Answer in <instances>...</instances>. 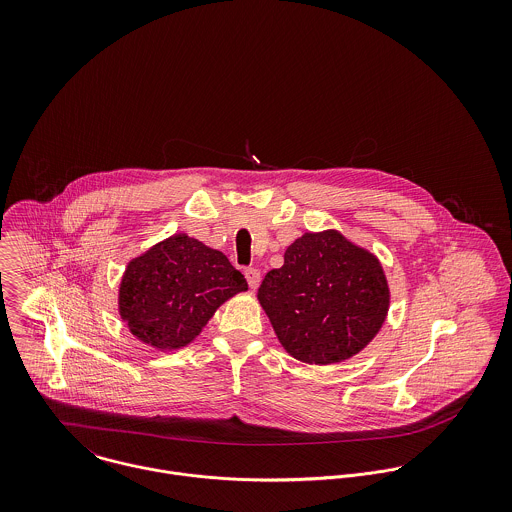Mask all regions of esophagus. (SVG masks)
Instances as JSON below:
<instances>
[{"instance_id": "34e87169", "label": "esophagus", "mask_w": 512, "mask_h": 512, "mask_svg": "<svg viewBox=\"0 0 512 512\" xmlns=\"http://www.w3.org/2000/svg\"><path fill=\"white\" fill-rule=\"evenodd\" d=\"M244 276H246V280H248V286H250L252 290H256L258 284H260V270H258V268H246V270H244Z\"/></svg>"}]
</instances>
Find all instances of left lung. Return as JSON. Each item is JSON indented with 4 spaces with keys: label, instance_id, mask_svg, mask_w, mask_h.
<instances>
[{
    "label": "left lung",
    "instance_id": "obj_1",
    "mask_svg": "<svg viewBox=\"0 0 512 512\" xmlns=\"http://www.w3.org/2000/svg\"><path fill=\"white\" fill-rule=\"evenodd\" d=\"M258 299L284 349L301 363L351 359L372 341L388 311L378 260L335 230L307 232L262 280Z\"/></svg>",
    "mask_w": 512,
    "mask_h": 512
}]
</instances>
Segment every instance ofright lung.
<instances>
[{"mask_svg": "<svg viewBox=\"0 0 512 512\" xmlns=\"http://www.w3.org/2000/svg\"><path fill=\"white\" fill-rule=\"evenodd\" d=\"M246 290V278L222 252L177 234L130 262L120 313L142 341L179 349L201 333L222 301Z\"/></svg>", "mask_w": 512, "mask_h": 512, "instance_id": "1", "label": "right lung"}]
</instances>
